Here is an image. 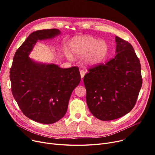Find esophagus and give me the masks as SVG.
Segmentation results:
<instances>
[{"label": "esophagus", "mask_w": 155, "mask_h": 155, "mask_svg": "<svg viewBox=\"0 0 155 155\" xmlns=\"http://www.w3.org/2000/svg\"><path fill=\"white\" fill-rule=\"evenodd\" d=\"M80 75H81V78H82V79H83L84 75H85V71L84 70H81L80 71Z\"/></svg>", "instance_id": "34e87169"}]
</instances>
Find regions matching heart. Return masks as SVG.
I'll list each match as a JSON object with an SVG mask.
<instances>
[{
    "label": "heart",
    "instance_id": "b5f03b06",
    "mask_svg": "<svg viewBox=\"0 0 155 155\" xmlns=\"http://www.w3.org/2000/svg\"><path fill=\"white\" fill-rule=\"evenodd\" d=\"M71 49L75 56H85V63L91 66L101 63L108 52V46L104 41L89 36L75 38L71 43Z\"/></svg>",
    "mask_w": 155,
    "mask_h": 155
}]
</instances>
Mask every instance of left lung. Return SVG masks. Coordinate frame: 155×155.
<instances>
[{
	"label": "left lung",
	"mask_w": 155,
	"mask_h": 155,
	"mask_svg": "<svg viewBox=\"0 0 155 155\" xmlns=\"http://www.w3.org/2000/svg\"><path fill=\"white\" fill-rule=\"evenodd\" d=\"M116 54L88 69L84 77L91 112L102 120L126 115L136 104L142 85L141 64L133 46L116 36Z\"/></svg>",
	"instance_id": "1"
}]
</instances>
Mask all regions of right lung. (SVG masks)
<instances>
[{"label":"right lung","instance_id":"add662e5","mask_svg":"<svg viewBox=\"0 0 155 155\" xmlns=\"http://www.w3.org/2000/svg\"><path fill=\"white\" fill-rule=\"evenodd\" d=\"M60 33L57 29L32 32L16 51L10 70L11 91L18 106L26 117L42 124L54 123L65 115L71 94L81 80L78 67L61 68L29 58L38 40Z\"/></svg>","mask_w":155,"mask_h":155}]
</instances>
